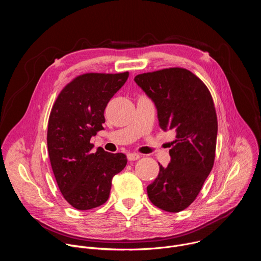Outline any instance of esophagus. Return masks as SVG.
Wrapping results in <instances>:
<instances>
[{"label":"esophagus","mask_w":261,"mask_h":261,"mask_svg":"<svg viewBox=\"0 0 261 261\" xmlns=\"http://www.w3.org/2000/svg\"><path fill=\"white\" fill-rule=\"evenodd\" d=\"M127 158L129 161H135V160H138L140 158V155L137 154V153H129L127 155Z\"/></svg>","instance_id":"34e87169"}]
</instances>
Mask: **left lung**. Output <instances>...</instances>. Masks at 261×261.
Listing matches in <instances>:
<instances>
[{"mask_svg": "<svg viewBox=\"0 0 261 261\" xmlns=\"http://www.w3.org/2000/svg\"><path fill=\"white\" fill-rule=\"evenodd\" d=\"M134 81L154 102L160 128L175 132L170 163L165 168L159 164L147 196L163 211L180 212L195 200L214 165L218 122L212 95L184 68L142 73Z\"/></svg>", "mask_w": 261, "mask_h": 261, "instance_id": "1", "label": "left lung"}]
</instances>
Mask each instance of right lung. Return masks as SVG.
Returning a JSON list of instances; mask_svg holds the SVG:
<instances>
[{
    "label": "right lung",
    "instance_id": "add662e5",
    "mask_svg": "<svg viewBox=\"0 0 261 261\" xmlns=\"http://www.w3.org/2000/svg\"><path fill=\"white\" fill-rule=\"evenodd\" d=\"M129 72L87 73L73 80L58 96L48 120L47 147L51 168L64 198L81 211L100 206L109 197L113 177L126 164V155L98 147L92 136L104 130V110L125 85Z\"/></svg>",
    "mask_w": 261,
    "mask_h": 261
}]
</instances>
